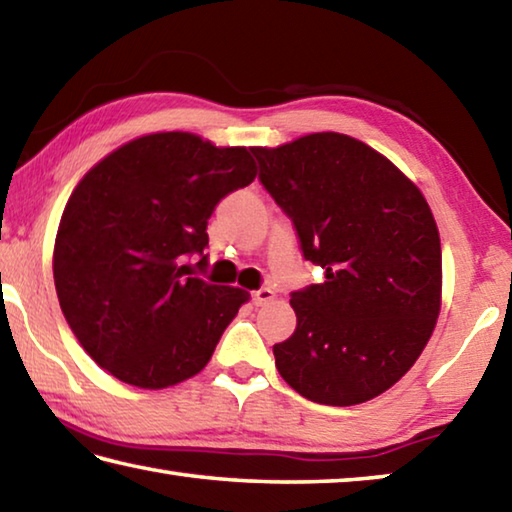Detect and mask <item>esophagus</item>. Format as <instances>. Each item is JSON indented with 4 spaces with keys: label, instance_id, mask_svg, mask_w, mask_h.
Segmentation results:
<instances>
[{
    "label": "esophagus",
    "instance_id": "34e87169",
    "mask_svg": "<svg viewBox=\"0 0 512 512\" xmlns=\"http://www.w3.org/2000/svg\"><path fill=\"white\" fill-rule=\"evenodd\" d=\"M275 298V291L273 289H268V287H264V289H257V291H253V302L257 307H262V305H268V302H271Z\"/></svg>",
    "mask_w": 512,
    "mask_h": 512
}]
</instances>
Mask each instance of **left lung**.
I'll return each instance as SVG.
<instances>
[{
	"instance_id": "1",
	"label": "left lung",
	"mask_w": 512,
	"mask_h": 512,
	"mask_svg": "<svg viewBox=\"0 0 512 512\" xmlns=\"http://www.w3.org/2000/svg\"><path fill=\"white\" fill-rule=\"evenodd\" d=\"M259 180L325 282L291 293L298 325L275 343L282 379L352 406L400 381L440 314L443 255L429 203L395 164L341 133L255 146Z\"/></svg>"
}]
</instances>
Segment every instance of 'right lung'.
I'll return each mask as SVG.
<instances>
[{"instance_id": "1", "label": "right lung", "mask_w": 512, "mask_h": 512, "mask_svg": "<svg viewBox=\"0 0 512 512\" xmlns=\"http://www.w3.org/2000/svg\"><path fill=\"white\" fill-rule=\"evenodd\" d=\"M255 176L246 146L171 131L119 146L76 185L56 235V293L83 350L112 377L158 391L212 359L250 296L194 277L185 259L203 255L221 198Z\"/></svg>"}]
</instances>
